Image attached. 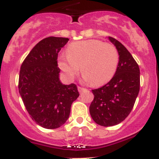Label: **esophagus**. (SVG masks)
Returning a JSON list of instances; mask_svg holds the SVG:
<instances>
[{
    "mask_svg": "<svg viewBox=\"0 0 159 159\" xmlns=\"http://www.w3.org/2000/svg\"><path fill=\"white\" fill-rule=\"evenodd\" d=\"M78 91L81 93V92H84V91H86V89H85V88H81V87H78Z\"/></svg>",
    "mask_w": 159,
    "mask_h": 159,
    "instance_id": "1",
    "label": "esophagus"
}]
</instances>
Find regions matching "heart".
I'll use <instances>...</instances> for the list:
<instances>
[{
  "label": "heart",
  "mask_w": 159,
  "mask_h": 159,
  "mask_svg": "<svg viewBox=\"0 0 159 159\" xmlns=\"http://www.w3.org/2000/svg\"><path fill=\"white\" fill-rule=\"evenodd\" d=\"M67 56L59 59V67L69 80L80 71L84 80L93 86L106 84L113 78L119 64V52L111 43L98 40L71 43L67 48Z\"/></svg>",
  "instance_id": "heart-1"
}]
</instances>
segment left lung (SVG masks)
Masks as SVG:
<instances>
[{
	"label": "left lung",
	"mask_w": 159,
	"mask_h": 159,
	"mask_svg": "<svg viewBox=\"0 0 159 159\" xmlns=\"http://www.w3.org/2000/svg\"><path fill=\"white\" fill-rule=\"evenodd\" d=\"M108 39L119 52V64L113 76L104 86L92 90L91 116L97 124L111 127L123 122L131 111L140 88L139 65L126 48L116 39Z\"/></svg>",
	"instance_id": "obj_1"
}]
</instances>
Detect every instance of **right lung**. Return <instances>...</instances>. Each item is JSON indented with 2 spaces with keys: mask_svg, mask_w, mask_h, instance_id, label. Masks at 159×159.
Wrapping results in <instances>:
<instances>
[{
  "mask_svg": "<svg viewBox=\"0 0 159 159\" xmlns=\"http://www.w3.org/2000/svg\"><path fill=\"white\" fill-rule=\"evenodd\" d=\"M68 38L49 36L36 43L22 63L20 95L26 110L40 127L56 129L69 118L71 106L80 95L75 84L60 81L58 53Z\"/></svg>",
  "mask_w": 159,
  "mask_h": 159,
  "instance_id": "obj_1",
  "label": "right lung"
}]
</instances>
